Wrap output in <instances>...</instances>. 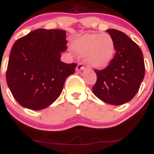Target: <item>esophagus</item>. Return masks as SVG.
Instances as JSON below:
<instances>
[{
	"label": "esophagus",
	"mask_w": 154,
	"mask_h": 154,
	"mask_svg": "<svg viewBox=\"0 0 154 154\" xmlns=\"http://www.w3.org/2000/svg\"><path fill=\"white\" fill-rule=\"evenodd\" d=\"M84 69V67L83 66V64L82 63H80L77 65V68H76V71H82V70Z\"/></svg>",
	"instance_id": "obj_1"
}]
</instances>
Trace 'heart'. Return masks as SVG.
<instances>
[{
  "mask_svg": "<svg viewBox=\"0 0 154 154\" xmlns=\"http://www.w3.org/2000/svg\"><path fill=\"white\" fill-rule=\"evenodd\" d=\"M72 48L76 53L85 56L86 62L95 69L106 68L115 55V42L107 33H86L73 41Z\"/></svg>",
  "mask_w": 154,
  "mask_h": 154,
  "instance_id": "obj_1",
  "label": "heart"
}]
</instances>
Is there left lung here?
Masks as SVG:
<instances>
[{"instance_id":"obj_1","label":"left lung","mask_w":154,"mask_h":154,"mask_svg":"<svg viewBox=\"0 0 154 154\" xmlns=\"http://www.w3.org/2000/svg\"><path fill=\"white\" fill-rule=\"evenodd\" d=\"M107 32L113 37L116 53L103 70H95L97 81L92 92L104 102L113 105L125 104L134 98L144 77L143 53L125 33L116 29Z\"/></svg>"}]
</instances>
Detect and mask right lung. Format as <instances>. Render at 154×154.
Returning <instances> with one entry per match:
<instances>
[{"label": "right lung", "instance_id": "add662e5", "mask_svg": "<svg viewBox=\"0 0 154 154\" xmlns=\"http://www.w3.org/2000/svg\"><path fill=\"white\" fill-rule=\"evenodd\" d=\"M67 43L65 31L44 28L31 31L14 43L9 57L7 83L20 105L42 110L59 98L65 80L77 67L75 63L61 61Z\"/></svg>", "mask_w": 154, "mask_h": 154}]
</instances>
